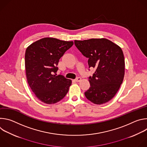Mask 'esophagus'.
Returning a JSON list of instances; mask_svg holds the SVG:
<instances>
[{
  "instance_id": "esophagus-1",
  "label": "esophagus",
  "mask_w": 147,
  "mask_h": 147,
  "mask_svg": "<svg viewBox=\"0 0 147 147\" xmlns=\"http://www.w3.org/2000/svg\"><path fill=\"white\" fill-rule=\"evenodd\" d=\"M81 78H80V77H77V78L75 79V81L76 82H80V81H81Z\"/></svg>"
}]
</instances>
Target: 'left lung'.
<instances>
[{"instance_id": "left-lung-1", "label": "left lung", "mask_w": 147, "mask_h": 147, "mask_svg": "<svg viewBox=\"0 0 147 147\" xmlns=\"http://www.w3.org/2000/svg\"><path fill=\"white\" fill-rule=\"evenodd\" d=\"M74 44L88 58L89 68L96 69L89 77L91 87L85 96L97 105L109 101L119 90L124 76L125 62L121 48L106 38L75 40Z\"/></svg>"}]
</instances>
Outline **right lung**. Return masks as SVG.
I'll use <instances>...</instances> for the list:
<instances>
[{
    "label": "right lung",
    "mask_w": 147,
    "mask_h": 147,
    "mask_svg": "<svg viewBox=\"0 0 147 147\" xmlns=\"http://www.w3.org/2000/svg\"><path fill=\"white\" fill-rule=\"evenodd\" d=\"M73 45V41L53 38H42L27 47L25 67L28 84L40 101L53 104L63 98L71 80L57 76L59 59Z\"/></svg>",
    "instance_id": "obj_1"
}]
</instances>
